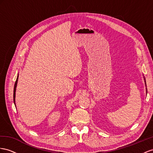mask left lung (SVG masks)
Returning <instances> with one entry per match:
<instances>
[{"label": "left lung", "instance_id": "1", "mask_svg": "<svg viewBox=\"0 0 153 153\" xmlns=\"http://www.w3.org/2000/svg\"><path fill=\"white\" fill-rule=\"evenodd\" d=\"M143 78H144V81H145V84H146V87H147L146 86V79H145V77H143ZM146 94H147V88H146Z\"/></svg>", "mask_w": 153, "mask_h": 153}]
</instances>
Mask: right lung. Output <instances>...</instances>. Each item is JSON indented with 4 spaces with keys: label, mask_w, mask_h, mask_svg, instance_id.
Listing matches in <instances>:
<instances>
[{
    "label": "right lung",
    "mask_w": 153,
    "mask_h": 153,
    "mask_svg": "<svg viewBox=\"0 0 153 153\" xmlns=\"http://www.w3.org/2000/svg\"><path fill=\"white\" fill-rule=\"evenodd\" d=\"M18 79H19V74H18V75H17V77L16 81H15V83L14 89H13V102H14V104H15V107H16V105H15V92H16V88H17Z\"/></svg>",
    "instance_id": "add662e5"
}]
</instances>
